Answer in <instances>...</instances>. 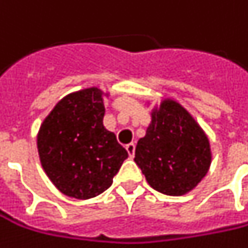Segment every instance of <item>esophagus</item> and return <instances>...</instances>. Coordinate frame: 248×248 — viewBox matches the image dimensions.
Wrapping results in <instances>:
<instances>
[{"mask_svg": "<svg viewBox=\"0 0 248 248\" xmlns=\"http://www.w3.org/2000/svg\"><path fill=\"white\" fill-rule=\"evenodd\" d=\"M126 150H127V153H129L130 157H133L134 153H136V145H134V142H130L126 145Z\"/></svg>", "mask_w": 248, "mask_h": 248, "instance_id": "obj_1", "label": "esophagus"}]
</instances>
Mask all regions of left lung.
<instances>
[{"mask_svg":"<svg viewBox=\"0 0 248 248\" xmlns=\"http://www.w3.org/2000/svg\"><path fill=\"white\" fill-rule=\"evenodd\" d=\"M150 117L146 134L137 143L134 161L153 189L168 196L186 195L209 170L208 137L190 112L172 98L155 105Z\"/></svg>","mask_w":248,"mask_h":248,"instance_id":"8db88e82","label":"left lung"}]
</instances>
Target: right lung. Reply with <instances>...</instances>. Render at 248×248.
<instances>
[{
	"label": "right lung",
	"mask_w": 248,
	"mask_h": 248,
	"mask_svg": "<svg viewBox=\"0 0 248 248\" xmlns=\"http://www.w3.org/2000/svg\"><path fill=\"white\" fill-rule=\"evenodd\" d=\"M98 87L65 95L37 133L41 166L65 196L87 200L110 188L127 158L126 149L103 126L105 96Z\"/></svg>",
	"instance_id": "1"
}]
</instances>
